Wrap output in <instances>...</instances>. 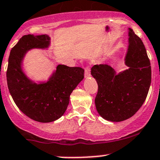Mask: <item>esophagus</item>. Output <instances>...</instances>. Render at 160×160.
<instances>
[{
	"label": "esophagus",
	"mask_w": 160,
	"mask_h": 160,
	"mask_svg": "<svg viewBox=\"0 0 160 160\" xmlns=\"http://www.w3.org/2000/svg\"><path fill=\"white\" fill-rule=\"evenodd\" d=\"M91 75V68L89 66H87L85 68V76L89 77Z\"/></svg>",
	"instance_id": "1"
}]
</instances>
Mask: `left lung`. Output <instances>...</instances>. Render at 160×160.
<instances>
[{
    "instance_id": "obj_1",
    "label": "left lung",
    "mask_w": 160,
    "mask_h": 160,
    "mask_svg": "<svg viewBox=\"0 0 160 160\" xmlns=\"http://www.w3.org/2000/svg\"><path fill=\"white\" fill-rule=\"evenodd\" d=\"M127 70L119 74L107 64L95 65L91 74L98 85L96 109L103 119L121 122L134 116L148 96L151 83V66L142 41L129 28Z\"/></svg>"
}]
</instances>
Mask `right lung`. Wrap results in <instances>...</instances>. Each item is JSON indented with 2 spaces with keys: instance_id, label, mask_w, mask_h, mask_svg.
Returning <instances> with one entry per match:
<instances>
[{
  "instance_id": "add662e5",
  "label": "right lung",
  "mask_w": 160,
  "mask_h": 160,
  "mask_svg": "<svg viewBox=\"0 0 160 160\" xmlns=\"http://www.w3.org/2000/svg\"><path fill=\"white\" fill-rule=\"evenodd\" d=\"M50 44L47 35H26L11 49L8 60V89L18 108L30 119L51 122L64 114L71 93L84 78V69L58 65L47 83H32L21 69L25 53L32 48H45Z\"/></svg>"
}]
</instances>
